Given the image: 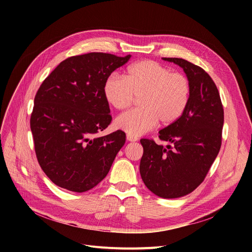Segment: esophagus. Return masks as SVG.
I'll return each instance as SVG.
<instances>
[{
	"label": "esophagus",
	"mask_w": 252,
	"mask_h": 252,
	"mask_svg": "<svg viewBox=\"0 0 252 252\" xmlns=\"http://www.w3.org/2000/svg\"><path fill=\"white\" fill-rule=\"evenodd\" d=\"M126 140L129 142H136V141H138V138L134 137V136H130V135H126Z\"/></svg>",
	"instance_id": "1"
}]
</instances>
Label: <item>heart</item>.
<instances>
[{
  "instance_id": "heart-1",
  "label": "heart",
  "mask_w": 252,
  "mask_h": 252,
  "mask_svg": "<svg viewBox=\"0 0 252 252\" xmlns=\"http://www.w3.org/2000/svg\"><path fill=\"white\" fill-rule=\"evenodd\" d=\"M190 93L186 75L152 60L137 62L126 77L112 74L104 84L105 98L115 109L128 108L140 97L141 108L115 119L117 128L134 137L151 130L158 122L162 126L176 123L187 108Z\"/></svg>"
}]
</instances>
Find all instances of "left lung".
<instances>
[{
  "label": "left lung",
  "instance_id": "obj_1",
  "mask_svg": "<svg viewBox=\"0 0 252 252\" xmlns=\"http://www.w3.org/2000/svg\"><path fill=\"white\" fill-rule=\"evenodd\" d=\"M163 60L184 69L190 99L178 121L159 130V139L171 145L141 139L140 174L152 193L169 199L191 193L204 181L220 149L223 108L215 82L200 66L182 58Z\"/></svg>",
  "mask_w": 252,
  "mask_h": 252
}]
</instances>
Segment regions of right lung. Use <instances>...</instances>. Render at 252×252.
I'll use <instances>...</instances> for the list:
<instances>
[{"label":"right lung","mask_w":252,"mask_h":252,"mask_svg":"<svg viewBox=\"0 0 252 252\" xmlns=\"http://www.w3.org/2000/svg\"><path fill=\"white\" fill-rule=\"evenodd\" d=\"M130 55L92 52L62 61L38 88L31 116L37 161L57 186L91 190L106 177L126 133L97 137L111 121L104 84Z\"/></svg>","instance_id":"add662e5"}]
</instances>
